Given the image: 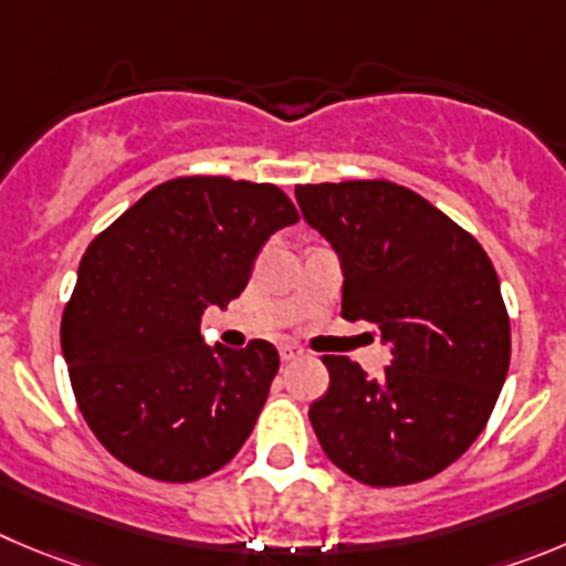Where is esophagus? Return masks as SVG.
<instances>
[{
    "mask_svg": "<svg viewBox=\"0 0 566 566\" xmlns=\"http://www.w3.org/2000/svg\"><path fill=\"white\" fill-rule=\"evenodd\" d=\"M301 355H304V348L295 346V343H282V346H279V357H282V363L298 360Z\"/></svg>",
    "mask_w": 566,
    "mask_h": 566,
    "instance_id": "obj_1",
    "label": "esophagus"
}]
</instances>
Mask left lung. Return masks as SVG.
Returning <instances> with one entry per match:
<instances>
[{
	"label": "left lung",
	"mask_w": 566,
	"mask_h": 566,
	"mask_svg": "<svg viewBox=\"0 0 566 566\" xmlns=\"http://www.w3.org/2000/svg\"><path fill=\"white\" fill-rule=\"evenodd\" d=\"M310 229L340 259L343 318L377 324L390 366L371 379L324 355L329 390L310 405L326 458L366 485H408L463 455L511 363L500 279L472 234L390 181L295 187Z\"/></svg>",
	"instance_id": "1"
}]
</instances>
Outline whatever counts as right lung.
<instances>
[{
  "label": "right lung",
  "instance_id": "obj_1",
  "mask_svg": "<svg viewBox=\"0 0 566 566\" xmlns=\"http://www.w3.org/2000/svg\"><path fill=\"white\" fill-rule=\"evenodd\" d=\"M298 211L273 184L172 178L94 237L61 321L77 408L105 450L164 483L218 472L251 436L279 352L209 346L206 307H229L256 253Z\"/></svg>",
  "mask_w": 566,
  "mask_h": 566
}]
</instances>
